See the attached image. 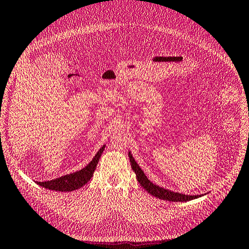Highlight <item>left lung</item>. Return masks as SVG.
Segmentation results:
<instances>
[{
	"mask_svg": "<svg viewBox=\"0 0 249 249\" xmlns=\"http://www.w3.org/2000/svg\"><path fill=\"white\" fill-rule=\"evenodd\" d=\"M129 159L131 161V166L133 171L136 174V178L138 180V183L142 185L144 190H147L148 193H150L151 196H153L155 197H159L160 199H165V201H170V202H186V201H191V199H195L198 197L199 196H186V195H181V193L178 192H173L170 190L163 189V188L154 185L152 181H150L148 178L145 177V174L143 171L137 165V162L135 160L133 159V156L131 152H129Z\"/></svg>",
	"mask_w": 249,
	"mask_h": 249,
	"instance_id": "left-lung-1",
	"label": "left lung"
}]
</instances>
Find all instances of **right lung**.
Segmentation results:
<instances>
[{
  "mask_svg": "<svg viewBox=\"0 0 249 249\" xmlns=\"http://www.w3.org/2000/svg\"><path fill=\"white\" fill-rule=\"evenodd\" d=\"M104 150H105V145L100 148V150L97 152L92 161H90L87 167L81 169V170H79L75 173L66 174L64 177H61L56 179H52L47 181H37V184L40 185L41 187L46 188V189L54 190V191L70 192L72 190L79 189V188H81L83 185H86L88 181L92 178L97 163H98Z\"/></svg>",
  "mask_w": 249,
  "mask_h": 249,
  "instance_id": "obj_1",
  "label": "right lung"
}]
</instances>
